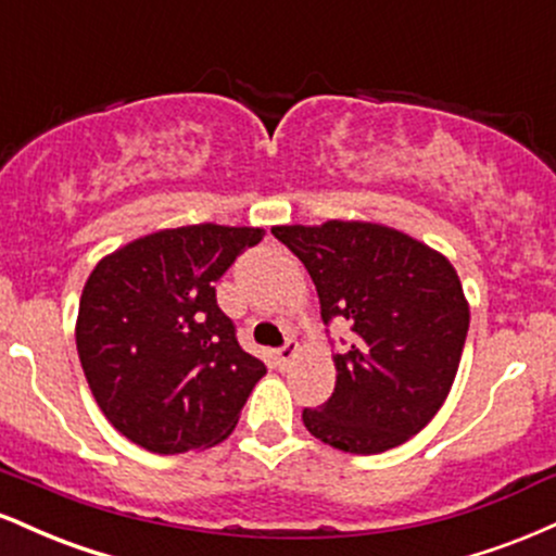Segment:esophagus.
I'll return each mask as SVG.
<instances>
[{"label":"esophagus","instance_id":"34e87169","mask_svg":"<svg viewBox=\"0 0 556 556\" xmlns=\"http://www.w3.org/2000/svg\"><path fill=\"white\" fill-rule=\"evenodd\" d=\"M295 355H298V340H287L282 348L277 350V358H279V363H282V366H287V363L295 358Z\"/></svg>","mask_w":556,"mask_h":556}]
</instances>
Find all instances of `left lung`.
<instances>
[{"label":"left lung","mask_w":556,"mask_h":556,"mask_svg":"<svg viewBox=\"0 0 556 556\" xmlns=\"http://www.w3.org/2000/svg\"><path fill=\"white\" fill-rule=\"evenodd\" d=\"M314 279L324 324L344 318L337 384L305 429L334 450L379 455L405 444L450 394L468 337L460 277L442 253L400 229L331 219L271 227Z\"/></svg>","instance_id":"obj_1"}]
</instances>
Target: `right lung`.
<instances>
[{
    "instance_id": "right-lung-1",
    "label": "right lung",
    "mask_w": 556,
    "mask_h": 556,
    "mask_svg": "<svg viewBox=\"0 0 556 556\" xmlns=\"http://www.w3.org/2000/svg\"><path fill=\"white\" fill-rule=\"evenodd\" d=\"M261 227L159 229L96 264L75 342L101 413L156 455L214 446L232 433L266 366L240 348L214 282Z\"/></svg>"
}]
</instances>
